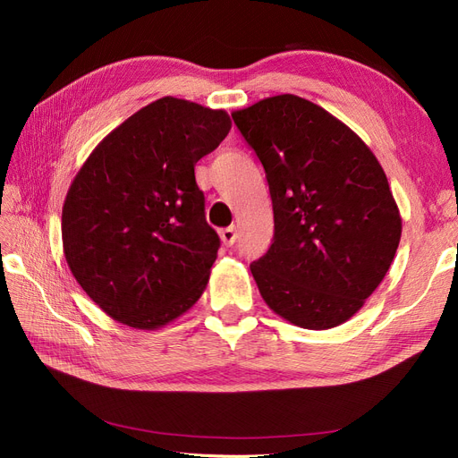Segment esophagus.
<instances>
[{
    "label": "esophagus",
    "instance_id": "34e87169",
    "mask_svg": "<svg viewBox=\"0 0 458 458\" xmlns=\"http://www.w3.org/2000/svg\"><path fill=\"white\" fill-rule=\"evenodd\" d=\"M219 237H221V242H224L225 246H233L234 241H237V227L231 225V227H225L219 231Z\"/></svg>",
    "mask_w": 458,
    "mask_h": 458
}]
</instances>
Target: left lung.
<instances>
[{"label": "left lung", "mask_w": 458, "mask_h": 458, "mask_svg": "<svg viewBox=\"0 0 458 458\" xmlns=\"http://www.w3.org/2000/svg\"><path fill=\"white\" fill-rule=\"evenodd\" d=\"M259 158L273 202L269 250L250 263L267 306L301 328L338 327L390 269L401 217L370 148L296 95L233 113Z\"/></svg>", "instance_id": "obj_1"}]
</instances>
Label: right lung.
Listing matches in <instances>:
<instances>
[{"instance_id": "right-lung-1", "label": "right lung", "mask_w": 458, "mask_h": 458, "mask_svg": "<svg viewBox=\"0 0 458 458\" xmlns=\"http://www.w3.org/2000/svg\"><path fill=\"white\" fill-rule=\"evenodd\" d=\"M229 130L225 110L162 97L110 131L74 177L63 206L64 258L116 321L158 328L204 293L221 242L195 164Z\"/></svg>"}]
</instances>
